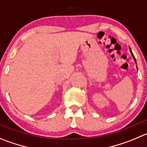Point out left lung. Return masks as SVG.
<instances>
[{"instance_id": "left-lung-1", "label": "left lung", "mask_w": 147, "mask_h": 147, "mask_svg": "<svg viewBox=\"0 0 147 147\" xmlns=\"http://www.w3.org/2000/svg\"><path fill=\"white\" fill-rule=\"evenodd\" d=\"M131 54H132V56H133V57H134V61H136V59H135V57H134V54H133V53H132V51H131Z\"/></svg>"}]
</instances>
